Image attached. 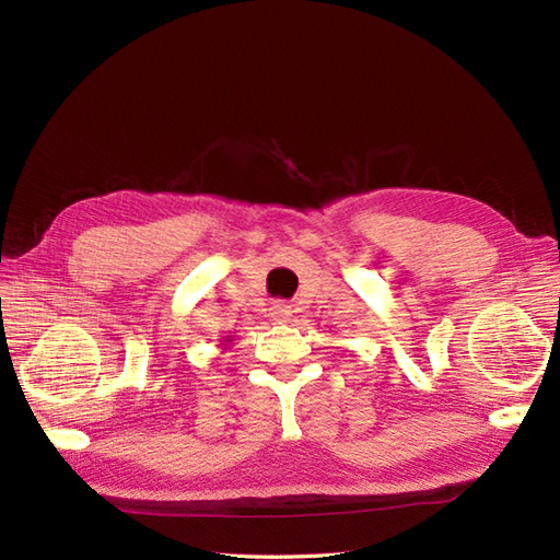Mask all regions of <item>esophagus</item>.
I'll return each mask as SVG.
<instances>
[{
    "instance_id": "34e87169",
    "label": "esophagus",
    "mask_w": 560,
    "mask_h": 560,
    "mask_svg": "<svg viewBox=\"0 0 560 560\" xmlns=\"http://www.w3.org/2000/svg\"><path fill=\"white\" fill-rule=\"evenodd\" d=\"M268 315H270V319L273 322H287L292 317V306H287L284 301H276L273 306L268 308Z\"/></svg>"
}]
</instances>
